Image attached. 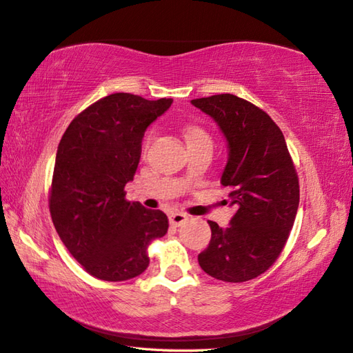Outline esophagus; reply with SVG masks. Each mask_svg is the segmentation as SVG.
Returning a JSON list of instances; mask_svg holds the SVG:
<instances>
[{
    "label": "esophagus",
    "instance_id": "1",
    "mask_svg": "<svg viewBox=\"0 0 353 353\" xmlns=\"http://www.w3.org/2000/svg\"><path fill=\"white\" fill-rule=\"evenodd\" d=\"M187 219H189V216H187L185 213L174 212V213L169 214V222H170V225H174V227H179V225H181L183 222H185Z\"/></svg>",
    "mask_w": 353,
    "mask_h": 353
}]
</instances>
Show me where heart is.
Here are the masks:
<instances>
[{"label": "heart", "mask_w": 353, "mask_h": 353, "mask_svg": "<svg viewBox=\"0 0 353 353\" xmlns=\"http://www.w3.org/2000/svg\"><path fill=\"white\" fill-rule=\"evenodd\" d=\"M187 141L189 143H193V141H198V140H210V137L207 135V132L204 131V129H201L198 126H189L187 128ZM150 137H152V132H148L146 137H145V141H143V146H148L149 145V140Z\"/></svg>", "instance_id": "b5f03b06"}]
</instances>
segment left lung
I'll return each instance as SVG.
<instances>
[{"mask_svg": "<svg viewBox=\"0 0 353 353\" xmlns=\"http://www.w3.org/2000/svg\"><path fill=\"white\" fill-rule=\"evenodd\" d=\"M192 103L216 121L228 141L221 176L236 205L230 225L208 221L212 239L198 262L222 282H247L267 271L282 253L296 221L300 185L285 137L267 112L233 94Z\"/></svg>", "mask_w": 353, "mask_h": 353, "instance_id": "8db88e82", "label": "left lung"}]
</instances>
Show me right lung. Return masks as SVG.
I'll return each instance as SVG.
<instances>
[{
    "instance_id": "right-lung-1",
    "label": "right lung",
    "mask_w": 353,
    "mask_h": 353,
    "mask_svg": "<svg viewBox=\"0 0 353 353\" xmlns=\"http://www.w3.org/2000/svg\"><path fill=\"white\" fill-rule=\"evenodd\" d=\"M172 99L146 100L116 92L71 121L57 146L50 187V214L57 234L86 272L106 282L140 276L148 247L168 233L169 219L128 201L146 128Z\"/></svg>"
}]
</instances>
